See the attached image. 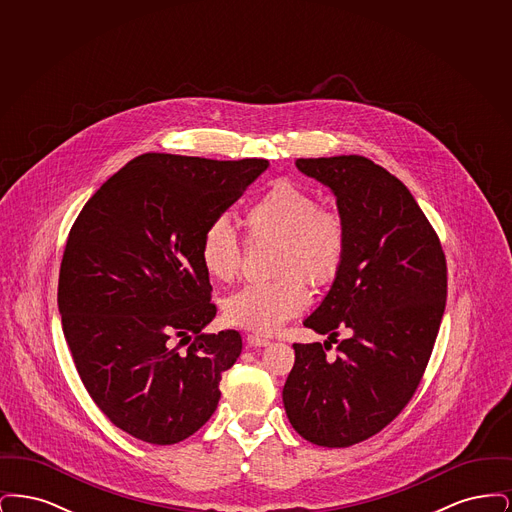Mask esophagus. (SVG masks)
<instances>
[{
	"instance_id": "esophagus-1",
	"label": "esophagus",
	"mask_w": 512,
	"mask_h": 512,
	"mask_svg": "<svg viewBox=\"0 0 512 512\" xmlns=\"http://www.w3.org/2000/svg\"><path fill=\"white\" fill-rule=\"evenodd\" d=\"M247 343H249L251 347H267L270 341H268L267 338H261V336L249 334V336H247Z\"/></svg>"
}]
</instances>
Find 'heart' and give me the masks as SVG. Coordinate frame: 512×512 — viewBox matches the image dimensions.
Masks as SVG:
<instances>
[{"mask_svg": "<svg viewBox=\"0 0 512 512\" xmlns=\"http://www.w3.org/2000/svg\"><path fill=\"white\" fill-rule=\"evenodd\" d=\"M249 240H274L272 274L265 284H247L222 301L228 324L255 334H274L309 303V290L328 286L340 274L347 251V222L338 209L288 178H278L244 211ZM199 263L217 282H230L242 267V245L228 220H211L199 240Z\"/></svg>", "mask_w": 512, "mask_h": 512, "instance_id": "b5f03b06", "label": "heart"}]
</instances>
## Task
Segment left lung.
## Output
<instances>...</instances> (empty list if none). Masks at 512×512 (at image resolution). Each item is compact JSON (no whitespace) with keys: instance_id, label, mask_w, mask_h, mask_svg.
<instances>
[{"instance_id":"8db88e82","label":"left lung","mask_w":512,"mask_h":512,"mask_svg":"<svg viewBox=\"0 0 512 512\" xmlns=\"http://www.w3.org/2000/svg\"><path fill=\"white\" fill-rule=\"evenodd\" d=\"M328 186L347 222V251L332 288L303 324L332 341L293 343L282 391L301 438L349 447L401 413L430 361L447 299V263L438 234L407 186L361 155L297 159Z\"/></svg>"}]
</instances>
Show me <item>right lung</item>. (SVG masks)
<instances>
[{"mask_svg":"<svg viewBox=\"0 0 512 512\" xmlns=\"http://www.w3.org/2000/svg\"><path fill=\"white\" fill-rule=\"evenodd\" d=\"M267 167L144 153L74 220L57 290L63 334L84 388L132 438L178 443L219 405L242 336L201 332L217 307L199 240Z\"/></svg>","mask_w":512,"mask_h":512,"instance_id":"obj_1","label":"right lung"}]
</instances>
